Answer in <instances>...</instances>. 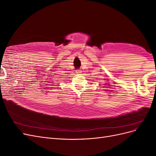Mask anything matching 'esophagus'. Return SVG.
Listing matches in <instances>:
<instances>
[{"label": "esophagus", "instance_id": "obj_1", "mask_svg": "<svg viewBox=\"0 0 156 156\" xmlns=\"http://www.w3.org/2000/svg\"><path fill=\"white\" fill-rule=\"evenodd\" d=\"M81 71H80L79 69H77V70H75V73H77V74H78V73H81Z\"/></svg>", "mask_w": 156, "mask_h": 156}]
</instances>
